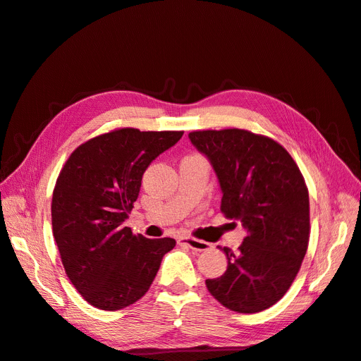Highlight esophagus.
Masks as SVG:
<instances>
[{
  "mask_svg": "<svg viewBox=\"0 0 361 361\" xmlns=\"http://www.w3.org/2000/svg\"><path fill=\"white\" fill-rule=\"evenodd\" d=\"M179 245H187L195 251H207L212 245L206 241H202V239H195L192 236H180L178 239Z\"/></svg>",
  "mask_w": 361,
  "mask_h": 361,
  "instance_id": "obj_1",
  "label": "esophagus"
}]
</instances>
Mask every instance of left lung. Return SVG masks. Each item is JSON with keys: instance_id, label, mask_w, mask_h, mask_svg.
Wrapping results in <instances>:
<instances>
[{"instance_id": "1", "label": "left lung", "mask_w": 361, "mask_h": 361, "mask_svg": "<svg viewBox=\"0 0 361 361\" xmlns=\"http://www.w3.org/2000/svg\"><path fill=\"white\" fill-rule=\"evenodd\" d=\"M188 137L216 173L221 212L247 232L238 253L218 247L227 269L207 279L206 288L232 312L265 310L288 292L307 251V185L289 152L269 137L238 128L192 130Z\"/></svg>"}]
</instances>
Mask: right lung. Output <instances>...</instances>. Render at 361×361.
<instances>
[{
  "label": "right lung",
  "instance_id": "right-lung-1",
  "mask_svg": "<svg viewBox=\"0 0 361 361\" xmlns=\"http://www.w3.org/2000/svg\"><path fill=\"white\" fill-rule=\"evenodd\" d=\"M183 130L118 128L76 147L59 174L51 216L64 271L82 298L120 310L149 290L173 238L149 239L123 226L149 164Z\"/></svg>",
  "mask_w": 361,
  "mask_h": 361
}]
</instances>
